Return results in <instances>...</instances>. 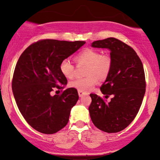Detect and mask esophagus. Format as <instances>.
I'll use <instances>...</instances> for the list:
<instances>
[{
  "label": "esophagus",
  "mask_w": 160,
  "mask_h": 160,
  "mask_svg": "<svg viewBox=\"0 0 160 160\" xmlns=\"http://www.w3.org/2000/svg\"><path fill=\"white\" fill-rule=\"evenodd\" d=\"M85 94H86V93L84 92L80 91V90H78V95H79V96H80V97H82V95H85Z\"/></svg>",
  "instance_id": "1"
}]
</instances>
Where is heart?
<instances>
[{"label":"heart","mask_w":160,"mask_h":160,"mask_svg":"<svg viewBox=\"0 0 160 160\" xmlns=\"http://www.w3.org/2000/svg\"><path fill=\"white\" fill-rule=\"evenodd\" d=\"M78 64L87 65L84 78H76L70 82L71 87L78 90L87 92L96 85L101 80H105L111 72L112 62L108 55H102L99 51L92 49H86L75 57ZM59 69L64 77L71 79L74 77L75 67L68 58H65L60 63Z\"/></svg>","instance_id":"1"}]
</instances>
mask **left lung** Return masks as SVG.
Segmentation results:
<instances>
[{
  "mask_svg": "<svg viewBox=\"0 0 160 160\" xmlns=\"http://www.w3.org/2000/svg\"><path fill=\"white\" fill-rule=\"evenodd\" d=\"M92 47L109 49L112 67L100 88L103 98L90 94L91 120L102 131L118 132L132 122L142 104L146 90L143 64L130 46L117 38L96 40Z\"/></svg>",
  "mask_w": 160,
  "mask_h": 160,
  "instance_id": "8db88e82",
  "label": "left lung"
}]
</instances>
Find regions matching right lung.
Masks as SVG:
<instances>
[{"instance_id": "add662e5", "label": "right lung", "mask_w": 160, "mask_h": 160, "mask_svg": "<svg viewBox=\"0 0 160 160\" xmlns=\"http://www.w3.org/2000/svg\"><path fill=\"white\" fill-rule=\"evenodd\" d=\"M85 43L40 40L20 56L12 77V92L22 115L38 132L54 134L68 122L71 110L79 95L75 88L62 90L68 80L59 66L62 60ZM56 89H61L62 93L52 96V92Z\"/></svg>"}]
</instances>
